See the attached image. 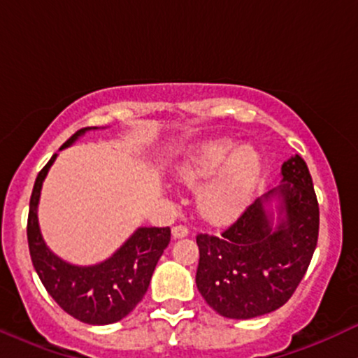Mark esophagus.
Masks as SVG:
<instances>
[{
	"label": "esophagus",
	"instance_id": "esophagus-1",
	"mask_svg": "<svg viewBox=\"0 0 358 358\" xmlns=\"http://www.w3.org/2000/svg\"><path fill=\"white\" fill-rule=\"evenodd\" d=\"M171 236H173V239H182V237L188 236V229L185 225H175L171 229Z\"/></svg>",
	"mask_w": 358,
	"mask_h": 358
}]
</instances>
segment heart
Segmentation results:
<instances>
[{
	"label": "heart",
	"mask_w": 358,
	"mask_h": 358,
	"mask_svg": "<svg viewBox=\"0 0 358 358\" xmlns=\"http://www.w3.org/2000/svg\"><path fill=\"white\" fill-rule=\"evenodd\" d=\"M262 176V155L252 145L232 138H217L193 146L175 168V178L185 185L205 187L200 208L207 219L225 222L248 207Z\"/></svg>",
	"instance_id": "heart-1"
}]
</instances>
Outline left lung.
<instances>
[{"label": "left lung", "instance_id": "obj_1", "mask_svg": "<svg viewBox=\"0 0 358 358\" xmlns=\"http://www.w3.org/2000/svg\"><path fill=\"white\" fill-rule=\"evenodd\" d=\"M320 212L305 159L293 155L281 182L242 213L220 237L200 234L196 287L225 318L249 320L282 306L305 276Z\"/></svg>", "mask_w": 358, "mask_h": 358}]
</instances>
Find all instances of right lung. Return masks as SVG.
<instances>
[{"instance_id":"1","label":"right lung","mask_w":358,"mask_h":358,"mask_svg":"<svg viewBox=\"0 0 358 358\" xmlns=\"http://www.w3.org/2000/svg\"><path fill=\"white\" fill-rule=\"evenodd\" d=\"M106 127H84L64 143L59 151L72 146L89 131ZM36 176L28 212V248L31 262L45 289L62 310L89 324H110L122 320L146 294L153 271L163 250L170 244V227H138L122 245L96 264H72L48 248L38 222V203L45 178L53 163Z\"/></svg>"}]
</instances>
